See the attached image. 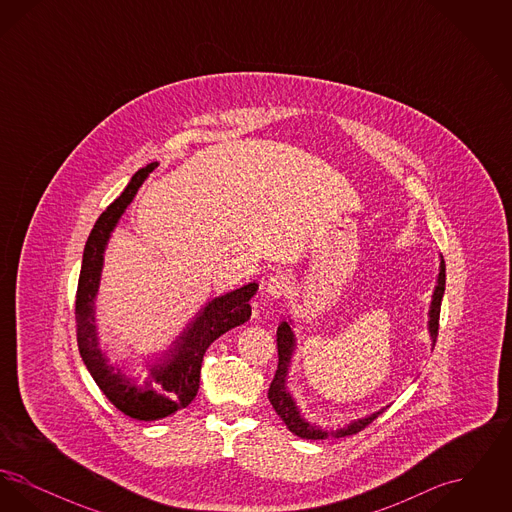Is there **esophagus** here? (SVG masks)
<instances>
[{
	"label": "esophagus",
	"instance_id": "obj_1",
	"mask_svg": "<svg viewBox=\"0 0 512 512\" xmlns=\"http://www.w3.org/2000/svg\"><path fill=\"white\" fill-rule=\"evenodd\" d=\"M290 288H292V278L286 272H276L268 278L267 292L272 297H282L290 292Z\"/></svg>",
	"mask_w": 512,
	"mask_h": 512
}]
</instances>
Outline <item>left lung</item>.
Listing matches in <instances>:
<instances>
[{
    "label": "left lung",
    "mask_w": 512,
    "mask_h": 512,
    "mask_svg": "<svg viewBox=\"0 0 512 512\" xmlns=\"http://www.w3.org/2000/svg\"><path fill=\"white\" fill-rule=\"evenodd\" d=\"M445 292V261L441 259V268H439L438 286H436V292H434V301H432V309H430V334H432V340L436 343L438 340L439 330V309H441V297ZM276 345H278V368H276V374L270 382V388H268V401L270 405L274 407L276 414L284 420V424L288 426V430L303 439H326L330 436H336V438H343V436H353V434H359L361 430H365L368 424H372L378 414L384 413L378 411V413L370 414L366 418L361 420H355L351 422L349 426L336 430V432H326V430H320L317 426L309 424L307 420H303V416L297 411L295 403H293L292 395L286 390V374H288V365H290V359H292L293 351V332L288 322H282L276 330Z\"/></svg>",
    "instance_id": "left-lung-1"
}]
</instances>
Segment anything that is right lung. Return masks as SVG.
I'll list each match as a JSON object with an SVG mask.
<instances>
[{"instance_id":"right-lung-1","label":"right lung","mask_w":512,"mask_h":512,"mask_svg":"<svg viewBox=\"0 0 512 512\" xmlns=\"http://www.w3.org/2000/svg\"><path fill=\"white\" fill-rule=\"evenodd\" d=\"M155 167L157 163H151L146 169L136 172L124 192L96 220L84 247L74 307L78 351L99 390L121 413L146 422L182 411L194 401L199 388L201 361L207 347L230 328L244 324L251 315L249 299L257 292V284L253 282L213 299L195 318L192 328L180 336V341H176L171 357L161 365L151 366V378L157 390H153L149 382L146 390H138L130 380L122 378L121 372L115 374L113 366H107L105 357L98 349L94 326V297L98 292L103 251L111 230L121 219L128 203L134 199L138 188L144 184L147 174Z\"/></svg>"}]
</instances>
